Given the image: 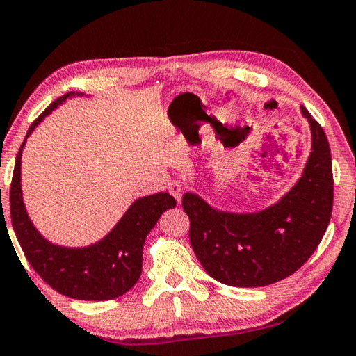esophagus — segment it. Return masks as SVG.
I'll list each match as a JSON object with an SVG mask.
<instances>
[{
	"label": "esophagus",
	"mask_w": 356,
	"mask_h": 356,
	"mask_svg": "<svg viewBox=\"0 0 356 356\" xmlns=\"http://www.w3.org/2000/svg\"><path fill=\"white\" fill-rule=\"evenodd\" d=\"M168 192L177 198L178 204L181 203V197H183V188H181V183L179 181H172L170 184H168Z\"/></svg>",
	"instance_id": "34e87169"
}]
</instances>
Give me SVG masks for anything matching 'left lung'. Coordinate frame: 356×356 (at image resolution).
Instances as JSON below:
<instances>
[{
	"mask_svg": "<svg viewBox=\"0 0 356 356\" xmlns=\"http://www.w3.org/2000/svg\"><path fill=\"white\" fill-rule=\"evenodd\" d=\"M311 131V153L296 184L257 213L223 211L186 192L191 245L208 275L234 288H259L307 263L332 217L333 172L327 136L300 106Z\"/></svg>",
	"mask_w": 356,
	"mask_h": 356,
	"instance_id": "left-lung-1",
	"label": "left lung"
}]
</instances>
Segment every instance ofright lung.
Returning <instances> with one entry per match:
<instances>
[{
	"instance_id": "right-lung-1",
	"label": "right lung",
	"mask_w": 356,
	"mask_h": 356,
	"mask_svg": "<svg viewBox=\"0 0 356 356\" xmlns=\"http://www.w3.org/2000/svg\"><path fill=\"white\" fill-rule=\"evenodd\" d=\"M74 97L89 98L90 95L83 92L65 93L48 106L28 129L17 154L10 184L12 227L29 264L54 291L76 300H112L137 283L142 273V250L147 236L167 209L177 207V200L165 192L137 198L104 238L84 247L54 244L35 228L24 207L22 192L23 149L28 137L43 118Z\"/></svg>"
}]
</instances>
